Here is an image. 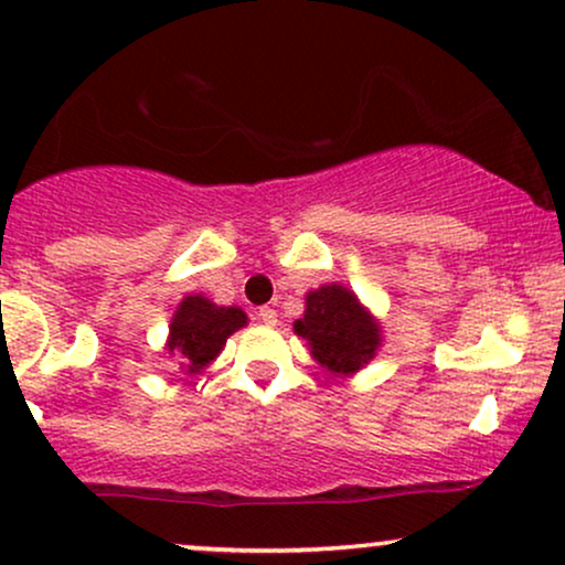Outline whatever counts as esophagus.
Returning a JSON list of instances; mask_svg holds the SVG:
<instances>
[{
	"label": "esophagus",
	"mask_w": 565,
	"mask_h": 565,
	"mask_svg": "<svg viewBox=\"0 0 565 565\" xmlns=\"http://www.w3.org/2000/svg\"><path fill=\"white\" fill-rule=\"evenodd\" d=\"M257 319H260L265 327H276V310L268 308V305H263V308L257 310Z\"/></svg>",
	"instance_id": "34e87169"
}]
</instances>
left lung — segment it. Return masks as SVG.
Instances as JSON below:
<instances>
[{
    "instance_id": "obj_1",
    "label": "left lung",
    "mask_w": 565,
    "mask_h": 565,
    "mask_svg": "<svg viewBox=\"0 0 565 565\" xmlns=\"http://www.w3.org/2000/svg\"><path fill=\"white\" fill-rule=\"evenodd\" d=\"M305 316L295 321V332L305 337L310 353L329 372L350 374L374 359L380 327L355 300L353 291L329 284L310 291Z\"/></svg>"
}]
</instances>
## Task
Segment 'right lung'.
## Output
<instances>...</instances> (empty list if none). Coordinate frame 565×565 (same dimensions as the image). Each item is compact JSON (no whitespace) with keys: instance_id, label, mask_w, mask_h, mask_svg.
Masks as SVG:
<instances>
[{"instance_id":"right-lung-1","label":"right lung","mask_w":565,"mask_h":565,"mask_svg":"<svg viewBox=\"0 0 565 565\" xmlns=\"http://www.w3.org/2000/svg\"><path fill=\"white\" fill-rule=\"evenodd\" d=\"M246 316L238 308H217L204 297H185L170 323V353L180 355L183 366L196 374L223 350L225 340L244 327Z\"/></svg>"}]
</instances>
